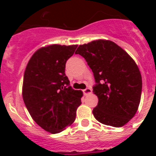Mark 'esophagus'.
Returning a JSON list of instances; mask_svg holds the SVG:
<instances>
[{"instance_id": "esophagus-1", "label": "esophagus", "mask_w": 156, "mask_h": 156, "mask_svg": "<svg viewBox=\"0 0 156 156\" xmlns=\"http://www.w3.org/2000/svg\"><path fill=\"white\" fill-rule=\"evenodd\" d=\"M83 91V94H84L85 95H89V94H91L92 90H91L90 88H86V89H84Z\"/></svg>"}]
</instances>
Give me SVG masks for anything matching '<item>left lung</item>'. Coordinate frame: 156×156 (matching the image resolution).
<instances>
[{
  "instance_id": "left-lung-1",
  "label": "left lung",
  "mask_w": 156,
  "mask_h": 156,
  "mask_svg": "<svg viewBox=\"0 0 156 156\" xmlns=\"http://www.w3.org/2000/svg\"><path fill=\"white\" fill-rule=\"evenodd\" d=\"M75 54L84 57L94 74L93 92L99 99L93 115L100 123L121 127L138 111L142 76L135 61L112 41L94 40L79 45Z\"/></svg>"
}]
</instances>
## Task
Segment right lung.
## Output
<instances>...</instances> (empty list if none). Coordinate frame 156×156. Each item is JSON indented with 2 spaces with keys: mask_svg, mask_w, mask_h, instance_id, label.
<instances>
[{
  "mask_svg": "<svg viewBox=\"0 0 156 156\" xmlns=\"http://www.w3.org/2000/svg\"><path fill=\"white\" fill-rule=\"evenodd\" d=\"M78 45L52 44L38 49L26 67L23 99L37 125L60 133L76 118L83 91L73 90L65 73L66 63Z\"/></svg>",
  "mask_w": 156,
  "mask_h": 156,
  "instance_id": "obj_1",
  "label": "right lung"
}]
</instances>
